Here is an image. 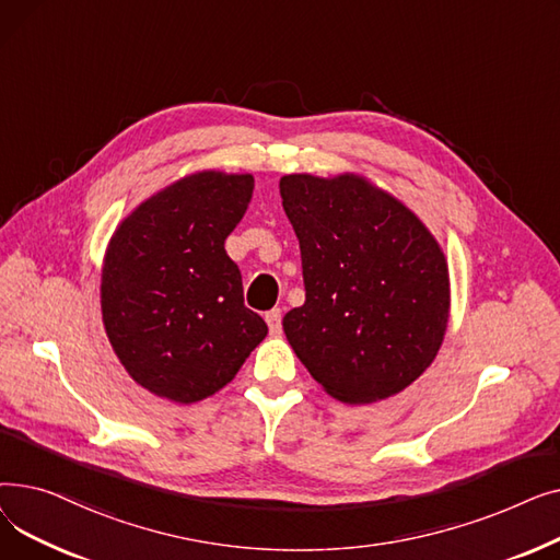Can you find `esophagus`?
I'll return each instance as SVG.
<instances>
[{
  "label": "esophagus",
  "instance_id": "esophagus-1",
  "mask_svg": "<svg viewBox=\"0 0 560 560\" xmlns=\"http://www.w3.org/2000/svg\"><path fill=\"white\" fill-rule=\"evenodd\" d=\"M265 322H268L272 336H281V308H272L265 313Z\"/></svg>",
  "mask_w": 560,
  "mask_h": 560
}]
</instances>
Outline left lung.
Listing matches in <instances>:
<instances>
[{
  "instance_id": "8db88e82",
  "label": "left lung",
  "mask_w": 560,
  "mask_h": 560,
  "mask_svg": "<svg viewBox=\"0 0 560 560\" xmlns=\"http://www.w3.org/2000/svg\"><path fill=\"white\" fill-rule=\"evenodd\" d=\"M306 302L283 317L298 359L331 397L372 404L433 363L450 317V270L429 229L363 176L285 174Z\"/></svg>"
}]
</instances>
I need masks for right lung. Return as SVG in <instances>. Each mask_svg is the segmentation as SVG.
<instances>
[{"label": "right lung", "mask_w": 560, "mask_h": 560, "mask_svg": "<svg viewBox=\"0 0 560 560\" xmlns=\"http://www.w3.org/2000/svg\"><path fill=\"white\" fill-rule=\"evenodd\" d=\"M252 192V174L197 172L113 233L102 270L106 336L136 384L159 397L192 404L218 393L268 336L224 249Z\"/></svg>", "instance_id": "right-lung-1"}]
</instances>
